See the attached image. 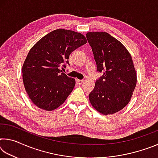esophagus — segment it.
Wrapping results in <instances>:
<instances>
[{"mask_svg":"<svg viewBox=\"0 0 158 158\" xmlns=\"http://www.w3.org/2000/svg\"><path fill=\"white\" fill-rule=\"evenodd\" d=\"M84 81H83V80H80V79H77V80H76L77 84H78L79 85L82 84L83 83H84Z\"/></svg>","mask_w":158,"mask_h":158,"instance_id":"obj_1","label":"esophagus"}]
</instances>
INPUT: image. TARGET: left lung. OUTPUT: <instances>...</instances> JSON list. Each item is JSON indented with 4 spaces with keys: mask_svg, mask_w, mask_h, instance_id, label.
Masks as SVG:
<instances>
[{
    "mask_svg": "<svg viewBox=\"0 0 158 158\" xmlns=\"http://www.w3.org/2000/svg\"><path fill=\"white\" fill-rule=\"evenodd\" d=\"M98 71L104 72L89 94L91 105L107 116L130 102L137 85V73L130 52L121 42L106 32H88Z\"/></svg>",
    "mask_w": 158,
    "mask_h": 158,
    "instance_id": "1",
    "label": "left lung"
}]
</instances>
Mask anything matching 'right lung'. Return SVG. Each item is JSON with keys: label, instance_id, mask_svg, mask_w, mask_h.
Returning a JSON list of instances; mask_svg holds the SVG:
<instances>
[{"label": "right lung", "instance_id": "add662e5", "mask_svg": "<svg viewBox=\"0 0 158 158\" xmlns=\"http://www.w3.org/2000/svg\"><path fill=\"white\" fill-rule=\"evenodd\" d=\"M87 42L84 35L60 28L40 40L29 51L22 66L23 85L35 105L53 111L65 102L75 79L59 69L70 53Z\"/></svg>", "mask_w": 158, "mask_h": 158}]
</instances>
